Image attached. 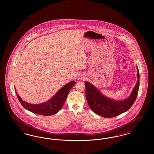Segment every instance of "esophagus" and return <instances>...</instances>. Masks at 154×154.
<instances>
[{
  "instance_id": "1",
  "label": "esophagus",
  "mask_w": 154,
  "mask_h": 154,
  "mask_svg": "<svg viewBox=\"0 0 154 154\" xmlns=\"http://www.w3.org/2000/svg\"><path fill=\"white\" fill-rule=\"evenodd\" d=\"M84 77L83 75H81V76L79 77V80H84Z\"/></svg>"
}]
</instances>
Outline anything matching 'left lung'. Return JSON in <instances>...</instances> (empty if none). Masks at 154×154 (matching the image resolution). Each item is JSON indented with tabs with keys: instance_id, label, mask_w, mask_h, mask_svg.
I'll return each instance as SVG.
<instances>
[{
	"instance_id": "obj_1",
	"label": "left lung",
	"mask_w": 154,
	"mask_h": 154,
	"mask_svg": "<svg viewBox=\"0 0 154 154\" xmlns=\"http://www.w3.org/2000/svg\"><path fill=\"white\" fill-rule=\"evenodd\" d=\"M138 80L132 94L122 101H114L105 97L88 82H85V95L90 109L96 114L105 118L118 116L129 110L135 102L138 95L140 84L139 72L137 69Z\"/></svg>"
}]
</instances>
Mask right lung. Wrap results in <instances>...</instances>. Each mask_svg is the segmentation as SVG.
Masks as SVG:
<instances>
[{
    "instance_id": "add662e5",
    "label": "right lung",
    "mask_w": 154,
    "mask_h": 154,
    "mask_svg": "<svg viewBox=\"0 0 154 154\" xmlns=\"http://www.w3.org/2000/svg\"><path fill=\"white\" fill-rule=\"evenodd\" d=\"M75 84V82L74 81L67 84L48 102L39 104H30L23 101L18 94H17V96L20 102L25 109L36 114L49 116L57 113L60 110L66 101L67 96Z\"/></svg>"
}]
</instances>
